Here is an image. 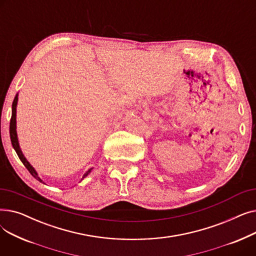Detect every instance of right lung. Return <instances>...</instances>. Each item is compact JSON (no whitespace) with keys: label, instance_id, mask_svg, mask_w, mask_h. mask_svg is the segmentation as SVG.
I'll use <instances>...</instances> for the list:
<instances>
[{"label":"right lung","instance_id":"1","mask_svg":"<svg viewBox=\"0 0 256 256\" xmlns=\"http://www.w3.org/2000/svg\"><path fill=\"white\" fill-rule=\"evenodd\" d=\"M16 104H18V94H16V96L14 98V100H13V102H12V115H11V119H10V128H9V130H10V139H11L12 146H13V148L16 150V154H18L20 160H22V164L24 165V167L29 170V172L32 174V176H33L37 180L42 182V180H40V178L38 176V174H37V172L35 171V169L31 166V164L28 162V160H26V158L24 156V154H22V150H20V148L18 140V135H16ZM90 171H91V169H89V170L84 174L83 178L88 176V173H89Z\"/></svg>","mask_w":256,"mask_h":256}]
</instances>
